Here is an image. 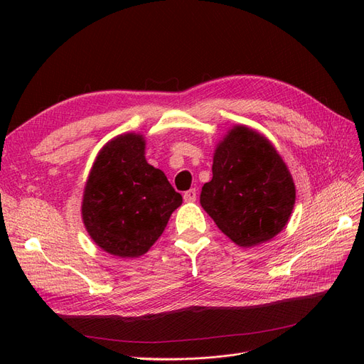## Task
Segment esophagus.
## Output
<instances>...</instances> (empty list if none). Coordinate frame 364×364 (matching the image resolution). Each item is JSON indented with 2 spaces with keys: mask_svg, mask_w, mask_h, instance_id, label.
Here are the masks:
<instances>
[{
  "mask_svg": "<svg viewBox=\"0 0 364 364\" xmlns=\"http://www.w3.org/2000/svg\"><path fill=\"white\" fill-rule=\"evenodd\" d=\"M196 199H197V190L196 188H191V190L183 193V200L185 202L193 203V202H196Z\"/></svg>",
  "mask_w": 364,
  "mask_h": 364,
  "instance_id": "34e87169",
  "label": "esophagus"
}]
</instances>
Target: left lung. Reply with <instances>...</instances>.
I'll return each instance as SVG.
<instances>
[{
	"instance_id": "left-lung-1",
	"label": "left lung",
	"mask_w": 364,
	"mask_h": 364,
	"mask_svg": "<svg viewBox=\"0 0 364 364\" xmlns=\"http://www.w3.org/2000/svg\"><path fill=\"white\" fill-rule=\"evenodd\" d=\"M294 199L293 178L272 142L245 126L230 129L200 193L218 229L241 247L266 243L287 225Z\"/></svg>"
}]
</instances>
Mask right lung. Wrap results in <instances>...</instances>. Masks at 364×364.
I'll list each match as a JSON object with an SVG mask.
<instances>
[{
	"label": "right lung",
	"mask_w": 364,
	"mask_h": 364,
	"mask_svg": "<svg viewBox=\"0 0 364 364\" xmlns=\"http://www.w3.org/2000/svg\"><path fill=\"white\" fill-rule=\"evenodd\" d=\"M146 141L124 134L100 150L87 178L82 217L94 243L119 258H138L155 245L182 203L167 176L144 156Z\"/></svg>",
	"instance_id": "1"
}]
</instances>
